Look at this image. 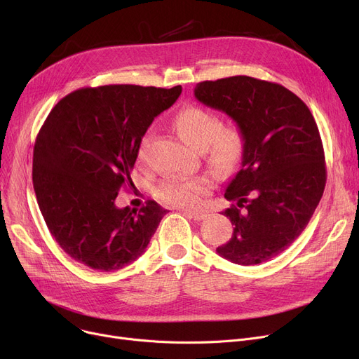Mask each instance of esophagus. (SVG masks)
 I'll return each mask as SVG.
<instances>
[{
	"label": "esophagus",
	"instance_id": "1",
	"mask_svg": "<svg viewBox=\"0 0 359 359\" xmlns=\"http://www.w3.org/2000/svg\"><path fill=\"white\" fill-rule=\"evenodd\" d=\"M187 218H192L195 221H202L206 218V212H202V211H184L183 212Z\"/></svg>",
	"mask_w": 359,
	"mask_h": 359
}]
</instances>
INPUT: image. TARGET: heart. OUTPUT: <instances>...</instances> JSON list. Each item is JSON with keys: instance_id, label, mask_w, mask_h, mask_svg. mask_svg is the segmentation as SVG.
Listing matches in <instances>:
<instances>
[{"instance_id": "heart-1", "label": "heart", "mask_w": 359, "mask_h": 359, "mask_svg": "<svg viewBox=\"0 0 359 359\" xmlns=\"http://www.w3.org/2000/svg\"><path fill=\"white\" fill-rule=\"evenodd\" d=\"M221 125V119L217 115L196 106L180 110L173 121L179 137L192 148L205 151V160L215 172L229 173L241 158L244 140L236 126ZM149 138V134H147L140 142V160L145 157ZM211 189V177L195 176L189 179H167L157 186L156 194L163 202L179 208H192Z\"/></svg>"}]
</instances>
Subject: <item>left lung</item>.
I'll return each mask as SVG.
<instances>
[{"instance_id":"1","label":"left lung","mask_w":359,"mask_h":359,"mask_svg":"<svg viewBox=\"0 0 359 359\" xmlns=\"http://www.w3.org/2000/svg\"><path fill=\"white\" fill-rule=\"evenodd\" d=\"M195 97L236 121L241 168L225 191L234 225L218 255L243 266L284 252L304 231L326 186L322 138L307 104L284 86L248 75L202 81Z\"/></svg>"}]
</instances>
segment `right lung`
Returning a JSON list of instances; mask_svg holds the SVG:
<instances>
[{
	"label": "right lung",
	"mask_w": 359,
	"mask_h": 359,
	"mask_svg": "<svg viewBox=\"0 0 359 359\" xmlns=\"http://www.w3.org/2000/svg\"><path fill=\"white\" fill-rule=\"evenodd\" d=\"M182 87L110 84L79 88L50 110L33 149V187L48 229L75 262L111 272L138 259L167 210L148 201L116 208L140 142Z\"/></svg>",
	"instance_id": "right-lung-1"
}]
</instances>
